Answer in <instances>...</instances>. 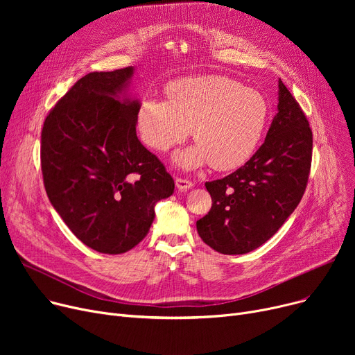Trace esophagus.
<instances>
[{
  "label": "esophagus",
  "mask_w": 355,
  "mask_h": 355,
  "mask_svg": "<svg viewBox=\"0 0 355 355\" xmlns=\"http://www.w3.org/2000/svg\"><path fill=\"white\" fill-rule=\"evenodd\" d=\"M175 185H177V189H178V190L185 191V190H189V189H191V187H193V182H191L190 180H187V178L177 177V178H175Z\"/></svg>",
  "instance_id": "obj_1"
}]
</instances>
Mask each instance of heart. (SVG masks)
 <instances>
[{"label": "heart", "mask_w": 355, "mask_h": 355, "mask_svg": "<svg viewBox=\"0 0 355 355\" xmlns=\"http://www.w3.org/2000/svg\"><path fill=\"white\" fill-rule=\"evenodd\" d=\"M168 101L145 96L137 110L142 141L155 151L181 144L193 129L197 146L175 161L194 168L210 161L217 170L243 164L262 138L269 103L262 93L226 76H201L173 82Z\"/></svg>", "instance_id": "1"}]
</instances>
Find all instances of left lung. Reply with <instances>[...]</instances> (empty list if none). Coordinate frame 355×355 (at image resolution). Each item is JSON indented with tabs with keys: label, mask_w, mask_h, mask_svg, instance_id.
I'll return each mask as SVG.
<instances>
[{
	"label": "left lung",
	"mask_w": 355,
	"mask_h": 355,
	"mask_svg": "<svg viewBox=\"0 0 355 355\" xmlns=\"http://www.w3.org/2000/svg\"><path fill=\"white\" fill-rule=\"evenodd\" d=\"M311 162L309 122L279 80L277 114L265 142L239 170L206 182L213 204L197 220L201 240L223 254H243L262 246L300 204Z\"/></svg>",
	"instance_id": "obj_1"
}]
</instances>
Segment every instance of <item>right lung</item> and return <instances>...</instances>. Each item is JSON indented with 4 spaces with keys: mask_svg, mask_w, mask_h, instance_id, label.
Segmentation results:
<instances>
[{
    "mask_svg": "<svg viewBox=\"0 0 355 355\" xmlns=\"http://www.w3.org/2000/svg\"><path fill=\"white\" fill-rule=\"evenodd\" d=\"M132 67L93 71L74 83L46 116L40 162L44 189L82 243L121 254L146 236L155 202L174 180L137 137V101L114 96Z\"/></svg>",
    "mask_w": 355,
    "mask_h": 355,
    "instance_id": "right-lung-1",
    "label": "right lung"
}]
</instances>
